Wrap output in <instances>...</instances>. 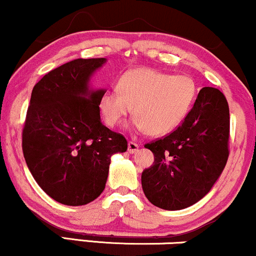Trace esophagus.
<instances>
[{
	"label": "esophagus",
	"instance_id": "esophagus-1",
	"mask_svg": "<svg viewBox=\"0 0 256 256\" xmlns=\"http://www.w3.org/2000/svg\"><path fill=\"white\" fill-rule=\"evenodd\" d=\"M138 144H135V142H132V141H129L128 142V152L129 153H135L138 152Z\"/></svg>",
	"mask_w": 256,
	"mask_h": 256
}]
</instances>
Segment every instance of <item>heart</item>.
I'll use <instances>...</instances> for the list:
<instances>
[{
  "instance_id": "b5f03b06",
  "label": "heart",
  "mask_w": 256,
  "mask_h": 256,
  "mask_svg": "<svg viewBox=\"0 0 256 256\" xmlns=\"http://www.w3.org/2000/svg\"><path fill=\"white\" fill-rule=\"evenodd\" d=\"M194 82L185 76H173L154 68L129 71L118 82V91L102 94L100 108L110 127H116L132 112L133 126L152 136L171 133L180 124L196 97Z\"/></svg>"
}]
</instances>
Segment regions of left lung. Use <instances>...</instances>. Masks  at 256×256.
Returning a JSON list of instances; mask_svg holds the SVG:
<instances>
[{
  "label": "left lung",
  "instance_id": "1",
  "mask_svg": "<svg viewBox=\"0 0 256 256\" xmlns=\"http://www.w3.org/2000/svg\"><path fill=\"white\" fill-rule=\"evenodd\" d=\"M229 106L224 94L205 86L182 124L144 144L154 162L141 184L147 200L164 210H182L210 192L228 160Z\"/></svg>",
  "mask_w": 256,
  "mask_h": 256
}]
</instances>
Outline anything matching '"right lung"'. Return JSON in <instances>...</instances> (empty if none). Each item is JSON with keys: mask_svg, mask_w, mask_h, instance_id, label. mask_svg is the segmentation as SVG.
<instances>
[{"mask_svg": "<svg viewBox=\"0 0 256 256\" xmlns=\"http://www.w3.org/2000/svg\"><path fill=\"white\" fill-rule=\"evenodd\" d=\"M106 58L76 59L34 85L22 132V150L38 185L50 197L78 206L96 200L108 179L112 156L127 140L100 121L106 89L90 80Z\"/></svg>", "mask_w": 256, "mask_h": 256, "instance_id": "add662e5", "label": "right lung"}]
</instances>
